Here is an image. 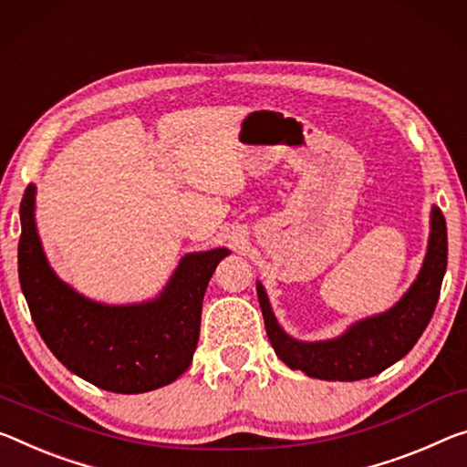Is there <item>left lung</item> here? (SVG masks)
I'll return each mask as SVG.
<instances>
[{"label":"left lung","instance_id":"1","mask_svg":"<svg viewBox=\"0 0 467 467\" xmlns=\"http://www.w3.org/2000/svg\"><path fill=\"white\" fill-rule=\"evenodd\" d=\"M445 270L447 222L434 205L424 264L410 291L389 312L355 322L337 338L306 343L280 328L262 283H257V299L274 351L288 368L312 379L351 382L380 374L411 351L434 314Z\"/></svg>","mask_w":467,"mask_h":467}]
</instances>
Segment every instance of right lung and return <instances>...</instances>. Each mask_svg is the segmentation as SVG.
I'll list each match as a JSON object with an SVG mask.
<instances>
[{"mask_svg":"<svg viewBox=\"0 0 467 467\" xmlns=\"http://www.w3.org/2000/svg\"><path fill=\"white\" fill-rule=\"evenodd\" d=\"M18 278L33 322L49 351L80 379L112 393H147L174 382L191 366L207 283L220 247L184 255L158 297L103 306L62 283L49 268L35 226V184L20 203Z\"/></svg>","mask_w":467,"mask_h":467,"instance_id":"1","label":"right lung"}]
</instances>
